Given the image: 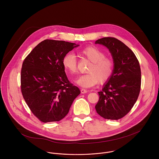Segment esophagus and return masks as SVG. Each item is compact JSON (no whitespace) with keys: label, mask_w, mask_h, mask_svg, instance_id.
<instances>
[{"label":"esophagus","mask_w":159,"mask_h":159,"mask_svg":"<svg viewBox=\"0 0 159 159\" xmlns=\"http://www.w3.org/2000/svg\"><path fill=\"white\" fill-rule=\"evenodd\" d=\"M80 92L82 94H85V93H87V90L86 89H80Z\"/></svg>","instance_id":"1"}]
</instances>
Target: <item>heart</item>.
<instances>
[{"instance_id": "b5f03b06", "label": "heart", "mask_w": 159, "mask_h": 159, "mask_svg": "<svg viewBox=\"0 0 159 159\" xmlns=\"http://www.w3.org/2000/svg\"><path fill=\"white\" fill-rule=\"evenodd\" d=\"M83 57L89 60L90 63L87 70V74L81 75L76 83L85 88L93 87L99 82L104 83L112 76L114 71V63L105 57L103 52L94 47H89L80 52ZM64 69L71 74L77 72V59L73 53H68L63 58Z\"/></svg>"}]
</instances>
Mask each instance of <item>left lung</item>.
Wrapping results in <instances>:
<instances>
[{
  "label": "left lung",
  "instance_id": "8db88e82",
  "mask_svg": "<svg viewBox=\"0 0 159 159\" xmlns=\"http://www.w3.org/2000/svg\"><path fill=\"white\" fill-rule=\"evenodd\" d=\"M95 43L107 47L114 62V71L98 93L99 99L95 108L101 117L117 120L128 114L139 98L141 87L139 61L126 45L115 38H102Z\"/></svg>",
  "mask_w": 159,
  "mask_h": 159
}]
</instances>
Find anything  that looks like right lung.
I'll list each match as a JSON object with an SVG mask.
<instances>
[{
	"label": "right lung",
	"instance_id": "obj_1",
	"mask_svg": "<svg viewBox=\"0 0 159 159\" xmlns=\"http://www.w3.org/2000/svg\"><path fill=\"white\" fill-rule=\"evenodd\" d=\"M79 46L65 41L45 39L22 63V96L33 114L43 123L62 120L80 93L68 80L62 64L63 57Z\"/></svg>",
	"mask_w": 159,
	"mask_h": 159
}]
</instances>
